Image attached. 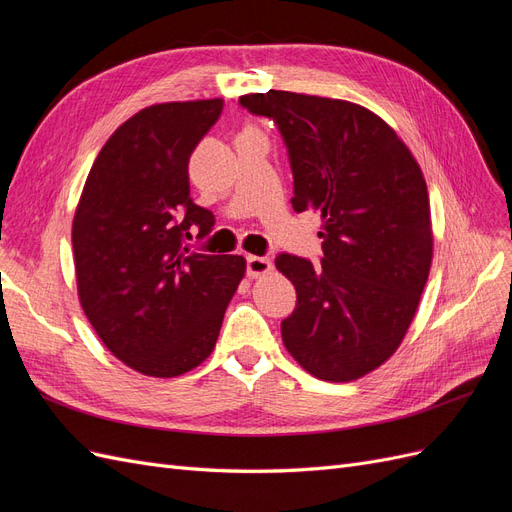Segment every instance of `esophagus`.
Returning <instances> with one entry per match:
<instances>
[{
	"mask_svg": "<svg viewBox=\"0 0 512 512\" xmlns=\"http://www.w3.org/2000/svg\"><path fill=\"white\" fill-rule=\"evenodd\" d=\"M273 271L271 260L262 258V256H247V275L256 280V277H262Z\"/></svg>",
	"mask_w": 512,
	"mask_h": 512,
	"instance_id": "34e87169",
	"label": "esophagus"
}]
</instances>
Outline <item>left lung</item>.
Masks as SVG:
<instances>
[{"label":"left lung","instance_id":"1","mask_svg":"<svg viewBox=\"0 0 512 512\" xmlns=\"http://www.w3.org/2000/svg\"><path fill=\"white\" fill-rule=\"evenodd\" d=\"M239 102L277 123L294 175L292 207L322 220L318 267L275 258L297 290L284 346L318 380H359L404 342L427 284L433 230L423 170L361 104L275 89Z\"/></svg>","mask_w":512,"mask_h":512}]
</instances>
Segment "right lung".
Masks as SVG:
<instances>
[{"label": "right lung", "instance_id": "right-lung-1", "mask_svg": "<svg viewBox=\"0 0 512 512\" xmlns=\"http://www.w3.org/2000/svg\"><path fill=\"white\" fill-rule=\"evenodd\" d=\"M222 98L151 104L111 134L72 220L76 292L117 359L151 378L188 374L213 352L245 277L243 256L183 245L213 213L190 198L188 162Z\"/></svg>", "mask_w": 512, "mask_h": 512}]
</instances>
